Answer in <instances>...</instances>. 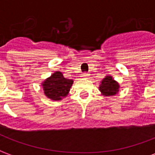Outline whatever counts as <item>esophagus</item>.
<instances>
[{"mask_svg":"<svg viewBox=\"0 0 155 155\" xmlns=\"http://www.w3.org/2000/svg\"><path fill=\"white\" fill-rule=\"evenodd\" d=\"M88 76H89V74H88V73H86V72H84V74H82V77H84V78H87Z\"/></svg>","mask_w":155,"mask_h":155,"instance_id":"esophagus-1","label":"esophagus"}]
</instances>
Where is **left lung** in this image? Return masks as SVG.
<instances>
[{
  "label": "left lung",
  "mask_w": 155,
  "mask_h": 155,
  "mask_svg": "<svg viewBox=\"0 0 155 155\" xmlns=\"http://www.w3.org/2000/svg\"><path fill=\"white\" fill-rule=\"evenodd\" d=\"M100 91L104 96H111L114 95L119 92L120 84L112 78V76H105L101 81V84L100 85Z\"/></svg>",
  "instance_id": "left-lung-1"
}]
</instances>
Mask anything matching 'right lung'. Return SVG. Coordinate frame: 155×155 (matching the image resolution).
<instances>
[{"label":"right lung","instance_id":"add662e5","mask_svg":"<svg viewBox=\"0 0 155 155\" xmlns=\"http://www.w3.org/2000/svg\"><path fill=\"white\" fill-rule=\"evenodd\" d=\"M73 80L66 79L60 71L51 74L42 83L45 94L52 101H61L65 97L71 90Z\"/></svg>","mask_w":155,"mask_h":155}]
</instances>
